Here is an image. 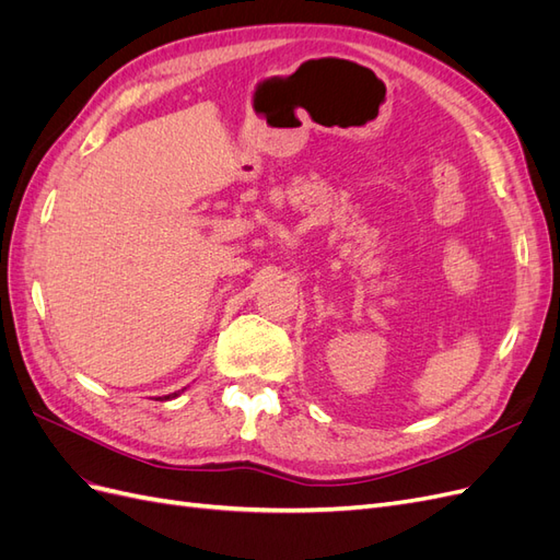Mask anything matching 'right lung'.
<instances>
[{
    "mask_svg": "<svg viewBox=\"0 0 560 560\" xmlns=\"http://www.w3.org/2000/svg\"><path fill=\"white\" fill-rule=\"evenodd\" d=\"M179 393H173V395H165V399H173V397H177Z\"/></svg>",
    "mask_w": 560,
    "mask_h": 560,
    "instance_id": "1",
    "label": "right lung"
}]
</instances>
